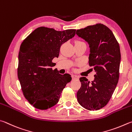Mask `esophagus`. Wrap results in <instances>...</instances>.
<instances>
[{"instance_id":"1","label":"esophagus","mask_w":132,"mask_h":132,"mask_svg":"<svg viewBox=\"0 0 132 132\" xmlns=\"http://www.w3.org/2000/svg\"><path fill=\"white\" fill-rule=\"evenodd\" d=\"M71 77H72L73 79H78L79 78L78 76L75 75V74H72V75H71Z\"/></svg>"}]
</instances>
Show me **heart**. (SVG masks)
I'll use <instances>...</instances> for the list:
<instances>
[{"label": "heart", "instance_id": "heart-1", "mask_svg": "<svg viewBox=\"0 0 132 132\" xmlns=\"http://www.w3.org/2000/svg\"><path fill=\"white\" fill-rule=\"evenodd\" d=\"M75 43H83V42H82L78 41V40H77V41H76Z\"/></svg>", "mask_w": 132, "mask_h": 132}]
</instances>
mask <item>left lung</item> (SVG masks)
Segmentation results:
<instances>
[{
  "mask_svg": "<svg viewBox=\"0 0 132 132\" xmlns=\"http://www.w3.org/2000/svg\"><path fill=\"white\" fill-rule=\"evenodd\" d=\"M76 34L89 44V65L96 72L91 83L84 77L80 78L81 86L77 93L78 102L90 111L100 110L109 103L118 82L119 43L112 31L102 23L77 30Z\"/></svg>",
  "mask_w": 132,
  "mask_h": 132,
  "instance_id": "obj_1",
  "label": "left lung"
}]
</instances>
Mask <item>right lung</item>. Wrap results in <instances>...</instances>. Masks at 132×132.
Instances as JSON below:
<instances>
[{
  "mask_svg": "<svg viewBox=\"0 0 132 132\" xmlns=\"http://www.w3.org/2000/svg\"><path fill=\"white\" fill-rule=\"evenodd\" d=\"M75 34L76 29L57 31L42 26L21 44L18 77L25 97L36 109L47 110L55 106L71 80L69 74H60L57 69L51 68L54 66L52 60L58 57L61 45Z\"/></svg>",
  "mask_w": 132,
  "mask_h": 132,
  "instance_id": "right-lung-1",
  "label": "right lung"
}]
</instances>
